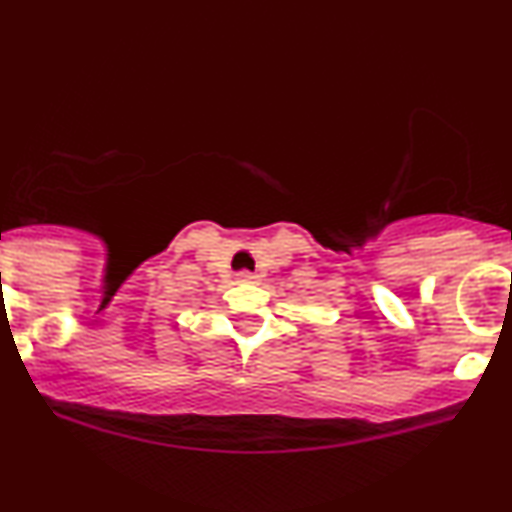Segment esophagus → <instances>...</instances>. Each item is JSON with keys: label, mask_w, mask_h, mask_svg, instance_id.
<instances>
[{"label": "esophagus", "mask_w": 512, "mask_h": 512, "mask_svg": "<svg viewBox=\"0 0 512 512\" xmlns=\"http://www.w3.org/2000/svg\"><path fill=\"white\" fill-rule=\"evenodd\" d=\"M236 279H238V281H243V284H255V281H257V274H255V272H250V269H243V272H238V274H236Z\"/></svg>", "instance_id": "obj_1"}]
</instances>
